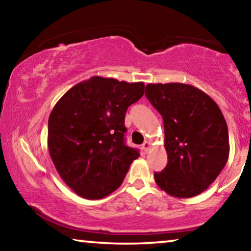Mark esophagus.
<instances>
[{
  "mask_svg": "<svg viewBox=\"0 0 251 251\" xmlns=\"http://www.w3.org/2000/svg\"><path fill=\"white\" fill-rule=\"evenodd\" d=\"M142 147H143V150H144V151L145 152H147L148 151H150V148H151V142H148V141H146L145 143L143 144L142 145Z\"/></svg>",
  "mask_w": 251,
  "mask_h": 251,
  "instance_id": "obj_1",
  "label": "esophagus"
}]
</instances>
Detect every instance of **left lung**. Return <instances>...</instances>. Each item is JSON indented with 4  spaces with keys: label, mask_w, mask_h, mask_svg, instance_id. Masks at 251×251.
Listing matches in <instances>:
<instances>
[{
    "label": "left lung",
    "mask_w": 251,
    "mask_h": 251,
    "mask_svg": "<svg viewBox=\"0 0 251 251\" xmlns=\"http://www.w3.org/2000/svg\"><path fill=\"white\" fill-rule=\"evenodd\" d=\"M145 95L163 116L167 165L155 173L161 190L195 197L209 187L229 156L227 123L216 101L193 85L148 84Z\"/></svg>",
    "instance_id": "1"
}]
</instances>
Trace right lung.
Wrapping results in <instances>:
<instances>
[{
	"label": "right lung",
	"mask_w": 251,
	"mask_h": 251,
	"mask_svg": "<svg viewBox=\"0 0 251 251\" xmlns=\"http://www.w3.org/2000/svg\"><path fill=\"white\" fill-rule=\"evenodd\" d=\"M143 82L93 76L76 84L49 117L48 146L55 168L78 196L100 199L122 185L135 148L125 145V114L144 95Z\"/></svg>",
	"instance_id": "obj_1"
}]
</instances>
